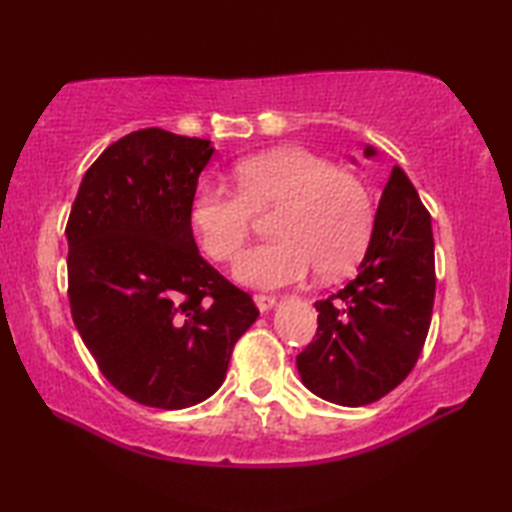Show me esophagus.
<instances>
[{
	"label": "esophagus",
	"mask_w": 512,
	"mask_h": 512,
	"mask_svg": "<svg viewBox=\"0 0 512 512\" xmlns=\"http://www.w3.org/2000/svg\"><path fill=\"white\" fill-rule=\"evenodd\" d=\"M255 305L257 309L266 314V311H271L275 307V298L273 296H255Z\"/></svg>",
	"instance_id": "esophagus-1"
}]
</instances>
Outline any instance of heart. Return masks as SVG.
I'll return each instance as SVG.
<instances>
[{"label":"heart","mask_w":512,"mask_h":512,"mask_svg":"<svg viewBox=\"0 0 512 512\" xmlns=\"http://www.w3.org/2000/svg\"><path fill=\"white\" fill-rule=\"evenodd\" d=\"M239 194L205 185L189 207L198 246L216 262L235 259L250 235L253 210L280 207L273 244L239 259L235 277L246 287L277 289L305 280L318 266L325 277L359 262L372 230L366 185L350 171L300 146L250 155L232 169Z\"/></svg>","instance_id":"heart-1"}]
</instances>
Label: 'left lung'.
Wrapping results in <instances>:
<instances>
[{
  "label": "left lung",
  "instance_id": "8db88e82",
  "mask_svg": "<svg viewBox=\"0 0 512 512\" xmlns=\"http://www.w3.org/2000/svg\"><path fill=\"white\" fill-rule=\"evenodd\" d=\"M363 155L375 158L377 149L366 144ZM433 296L431 216L409 176L393 167L357 277L314 302L316 339L296 357L302 384L341 406L381 400L418 361Z\"/></svg>",
  "mask_w": 512,
  "mask_h": 512
}]
</instances>
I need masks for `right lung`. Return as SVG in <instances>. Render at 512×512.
I'll return each instance as SVG.
<instances>
[{
	"instance_id": "1",
	"label": "right lung",
	"mask_w": 512,
	"mask_h": 512,
	"mask_svg": "<svg viewBox=\"0 0 512 512\" xmlns=\"http://www.w3.org/2000/svg\"><path fill=\"white\" fill-rule=\"evenodd\" d=\"M214 146L144 128L85 171L69 212V307L85 348L131 400L178 411L219 391L253 298L198 253L189 207Z\"/></svg>"
}]
</instances>
